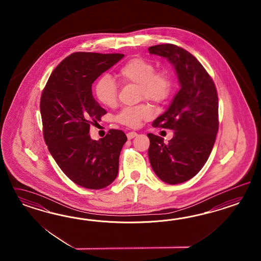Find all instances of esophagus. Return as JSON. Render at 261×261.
<instances>
[{
	"mask_svg": "<svg viewBox=\"0 0 261 261\" xmlns=\"http://www.w3.org/2000/svg\"><path fill=\"white\" fill-rule=\"evenodd\" d=\"M138 134L136 133V132H128L127 133V138H128V140H131V139H133L135 137H137Z\"/></svg>",
	"mask_w": 261,
	"mask_h": 261,
	"instance_id": "obj_1",
	"label": "esophagus"
}]
</instances>
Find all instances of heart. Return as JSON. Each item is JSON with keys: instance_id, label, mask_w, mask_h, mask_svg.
Segmentation results:
<instances>
[{"instance_id": "1", "label": "heart", "mask_w": 261, "mask_h": 261, "mask_svg": "<svg viewBox=\"0 0 261 261\" xmlns=\"http://www.w3.org/2000/svg\"><path fill=\"white\" fill-rule=\"evenodd\" d=\"M117 76L122 83L138 86V96L152 102L163 103L171 92L172 79L166 70L155 71L154 64L143 59L134 58L119 68ZM96 98L107 107H115L118 102V87L108 75H103L95 84ZM153 110L148 104L125 107L119 112L116 119L129 127H137L142 120L150 119Z\"/></svg>"}]
</instances>
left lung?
<instances>
[{
  "label": "left lung",
  "instance_id": "8db88e82",
  "mask_svg": "<svg viewBox=\"0 0 261 261\" xmlns=\"http://www.w3.org/2000/svg\"><path fill=\"white\" fill-rule=\"evenodd\" d=\"M148 51L169 61L180 84L167 110L152 124L173 130V138L165 142L159 136L147 134L153 171L163 182L177 185L194 177L213 150L218 131L217 92L205 68L188 50L163 44Z\"/></svg>",
  "mask_w": 261,
  "mask_h": 261
}]
</instances>
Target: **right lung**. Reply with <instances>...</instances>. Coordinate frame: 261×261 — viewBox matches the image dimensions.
Returning a JSON list of instances; mask_svg holds the SVG:
<instances>
[{
	"label": "right lung",
	"mask_w": 261,
	"mask_h": 261,
	"mask_svg": "<svg viewBox=\"0 0 261 261\" xmlns=\"http://www.w3.org/2000/svg\"><path fill=\"white\" fill-rule=\"evenodd\" d=\"M124 55L74 53L51 72L40 101L43 134L49 153L66 176L82 188L100 190L115 181L127 141L111 129L95 141L90 125L106 114L93 96L92 84Z\"/></svg>",
	"instance_id": "obj_1"
}]
</instances>
